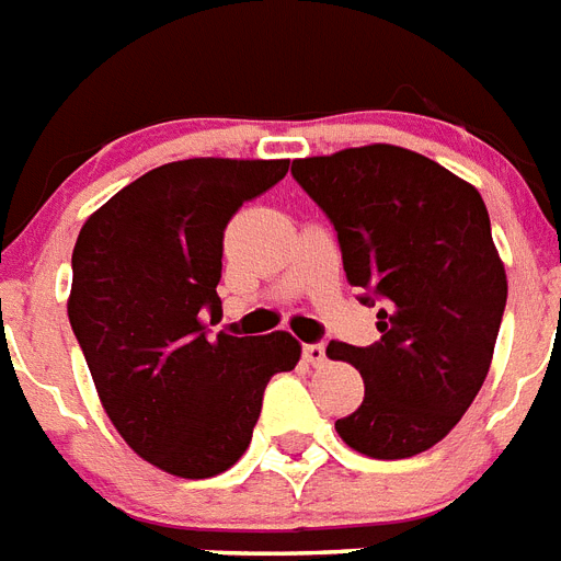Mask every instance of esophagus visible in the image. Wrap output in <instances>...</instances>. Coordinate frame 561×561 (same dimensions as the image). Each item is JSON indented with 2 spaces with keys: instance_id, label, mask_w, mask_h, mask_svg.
<instances>
[{
  "instance_id": "1",
  "label": "esophagus",
  "mask_w": 561,
  "mask_h": 561,
  "mask_svg": "<svg viewBox=\"0 0 561 561\" xmlns=\"http://www.w3.org/2000/svg\"><path fill=\"white\" fill-rule=\"evenodd\" d=\"M302 358H306L311 367L323 364V360H325V343H306V346H302Z\"/></svg>"
}]
</instances>
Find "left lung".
<instances>
[{
	"mask_svg": "<svg viewBox=\"0 0 561 561\" xmlns=\"http://www.w3.org/2000/svg\"><path fill=\"white\" fill-rule=\"evenodd\" d=\"M290 174L332 220L378 341L329 343L364 378V401L334 422L375 460L427 451L486 381L506 308V273L478 188L396 145L294 160Z\"/></svg>",
	"mask_w": 561,
	"mask_h": 561,
	"instance_id": "1",
	"label": "left lung"
}]
</instances>
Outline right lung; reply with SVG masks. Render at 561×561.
I'll use <instances>...</instances> for the list:
<instances>
[{"label":"right lung","mask_w":561,"mask_h":561,"mask_svg":"<svg viewBox=\"0 0 561 561\" xmlns=\"http://www.w3.org/2000/svg\"><path fill=\"white\" fill-rule=\"evenodd\" d=\"M288 160L169 162L110 197L72 253L69 323L125 443L178 478H211L247 451L264 387L297 367L288 332L209 337L224 229Z\"/></svg>","instance_id":"right-lung-1"}]
</instances>
